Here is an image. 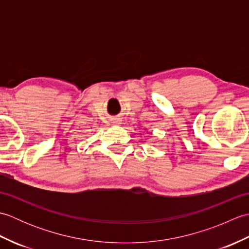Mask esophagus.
<instances>
[{
  "mask_svg": "<svg viewBox=\"0 0 249 249\" xmlns=\"http://www.w3.org/2000/svg\"><path fill=\"white\" fill-rule=\"evenodd\" d=\"M112 123L114 124V125H119V124H121V121L120 120H115V121H113Z\"/></svg>",
  "mask_w": 249,
  "mask_h": 249,
  "instance_id": "1",
  "label": "esophagus"
}]
</instances>
